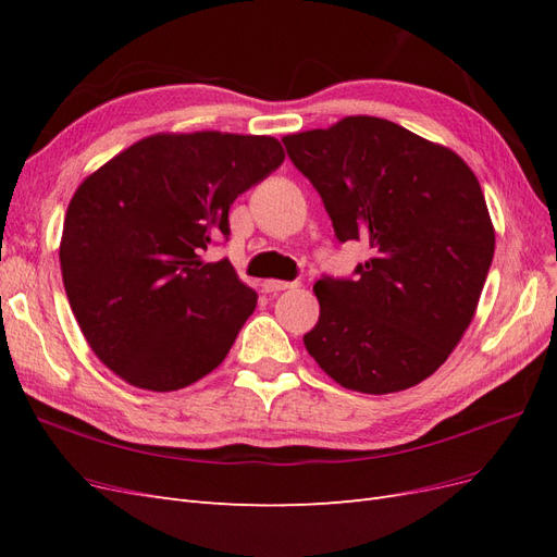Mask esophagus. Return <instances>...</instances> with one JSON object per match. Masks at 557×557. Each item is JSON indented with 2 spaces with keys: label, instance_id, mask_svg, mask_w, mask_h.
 I'll use <instances>...</instances> for the list:
<instances>
[{
  "label": "esophagus",
  "instance_id": "1",
  "mask_svg": "<svg viewBox=\"0 0 557 557\" xmlns=\"http://www.w3.org/2000/svg\"><path fill=\"white\" fill-rule=\"evenodd\" d=\"M295 288V283H288V281H276V278H267L262 283V290L264 293H281V290H290Z\"/></svg>",
  "mask_w": 557,
  "mask_h": 557
}]
</instances>
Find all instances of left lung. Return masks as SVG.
<instances>
[{
  "mask_svg": "<svg viewBox=\"0 0 557 557\" xmlns=\"http://www.w3.org/2000/svg\"><path fill=\"white\" fill-rule=\"evenodd\" d=\"M339 242L372 258L313 285L309 356L348 391L387 395L432 376L476 313L495 252L479 178L450 148L374 115L283 137Z\"/></svg>",
  "mask_w": 557,
  "mask_h": 557,
  "instance_id": "8db88e82",
  "label": "left lung"
}]
</instances>
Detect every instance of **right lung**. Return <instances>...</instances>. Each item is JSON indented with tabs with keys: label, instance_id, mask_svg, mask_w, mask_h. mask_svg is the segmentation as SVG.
I'll return each mask as SVG.
<instances>
[{
	"label": "right lung",
	"instance_id": "add662e5",
	"mask_svg": "<svg viewBox=\"0 0 557 557\" xmlns=\"http://www.w3.org/2000/svg\"><path fill=\"white\" fill-rule=\"evenodd\" d=\"M285 160L274 137L160 132L83 181L64 215L60 267L95 356L125 383L172 393L225 360L258 293L205 250L232 201Z\"/></svg>",
	"mask_w": 557,
	"mask_h": 557
}]
</instances>
